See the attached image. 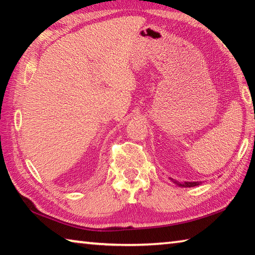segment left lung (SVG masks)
Masks as SVG:
<instances>
[{"label":"left lung","instance_id":"obj_1","mask_svg":"<svg viewBox=\"0 0 255 255\" xmlns=\"http://www.w3.org/2000/svg\"><path fill=\"white\" fill-rule=\"evenodd\" d=\"M170 180L172 182L175 183L176 185H179V187H184V188H191V187H197V185H199L201 182H179V181H176L174 179L170 178Z\"/></svg>","mask_w":255,"mask_h":255}]
</instances>
